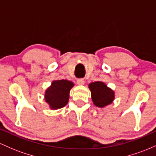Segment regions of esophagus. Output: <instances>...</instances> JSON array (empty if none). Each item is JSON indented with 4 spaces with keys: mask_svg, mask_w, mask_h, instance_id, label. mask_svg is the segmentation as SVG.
<instances>
[{
    "mask_svg": "<svg viewBox=\"0 0 156 156\" xmlns=\"http://www.w3.org/2000/svg\"><path fill=\"white\" fill-rule=\"evenodd\" d=\"M85 83V80L83 79H82V78H80V79H78L77 80V83L78 84V85H83Z\"/></svg>",
    "mask_w": 156,
    "mask_h": 156,
    "instance_id": "1",
    "label": "esophagus"
}]
</instances>
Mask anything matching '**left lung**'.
Returning a JSON list of instances; mask_svg holds the SVG:
<instances>
[{
    "instance_id": "left-lung-1",
    "label": "left lung",
    "mask_w": 156,
    "mask_h": 156,
    "mask_svg": "<svg viewBox=\"0 0 156 156\" xmlns=\"http://www.w3.org/2000/svg\"><path fill=\"white\" fill-rule=\"evenodd\" d=\"M89 87L93 103L98 107H104L112 103L114 93L104 83L101 81L94 82L89 84Z\"/></svg>"
}]
</instances>
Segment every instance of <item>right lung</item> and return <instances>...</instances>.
<instances>
[{"label":"right lung","mask_w":156,"mask_h":156,"mask_svg":"<svg viewBox=\"0 0 156 156\" xmlns=\"http://www.w3.org/2000/svg\"><path fill=\"white\" fill-rule=\"evenodd\" d=\"M73 83L67 80H54L51 87L45 92V101L51 108H63L67 104L69 98V91Z\"/></svg>","instance_id":"add662e5"}]
</instances>
